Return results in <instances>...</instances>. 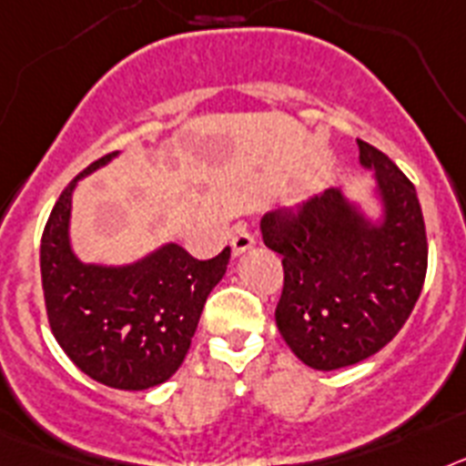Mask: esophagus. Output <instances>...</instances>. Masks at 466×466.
<instances>
[{"instance_id": "obj_1", "label": "esophagus", "mask_w": 466, "mask_h": 466, "mask_svg": "<svg viewBox=\"0 0 466 466\" xmlns=\"http://www.w3.org/2000/svg\"><path fill=\"white\" fill-rule=\"evenodd\" d=\"M256 246V237L246 229H238L237 234L232 237V253L234 256H244L246 250H250Z\"/></svg>"}]
</instances>
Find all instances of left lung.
I'll use <instances>...</instances> for the list:
<instances>
[{"label":"left lung","mask_w":466,"mask_h":466,"mask_svg":"<svg viewBox=\"0 0 466 466\" xmlns=\"http://www.w3.org/2000/svg\"><path fill=\"white\" fill-rule=\"evenodd\" d=\"M356 143L359 161L375 171L382 220H368L338 187L260 220L262 241L283 265L279 333L317 370L354 366L382 350L408 321L427 277L418 192L384 152Z\"/></svg>","instance_id":"8db88e82"}]
</instances>
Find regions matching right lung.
<instances>
[{
	"mask_svg": "<svg viewBox=\"0 0 466 466\" xmlns=\"http://www.w3.org/2000/svg\"><path fill=\"white\" fill-rule=\"evenodd\" d=\"M100 157L56 201L42 234V289L51 333L82 373L115 390L166 382L185 361L206 298L229 265V246L197 260L166 244L127 267L84 265L70 248L72 189L115 157Z\"/></svg>",
	"mask_w": 466,
	"mask_h": 466,
	"instance_id": "obj_1",
	"label": "right lung"
}]
</instances>
